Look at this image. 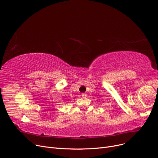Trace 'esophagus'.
<instances>
[{"label":"esophagus","mask_w":158,"mask_h":158,"mask_svg":"<svg viewBox=\"0 0 158 158\" xmlns=\"http://www.w3.org/2000/svg\"><path fill=\"white\" fill-rule=\"evenodd\" d=\"M81 95H82V97H83V98H86L87 97L88 95L86 94H85V93H83V94H81Z\"/></svg>","instance_id":"esophagus-1"}]
</instances>
